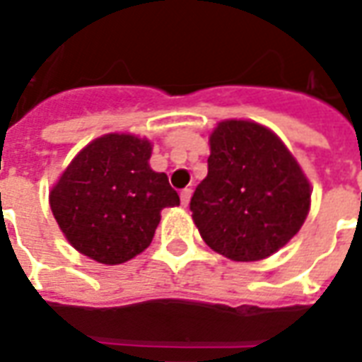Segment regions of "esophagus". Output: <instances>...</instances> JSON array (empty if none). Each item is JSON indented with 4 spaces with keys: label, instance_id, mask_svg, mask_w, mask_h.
I'll return each instance as SVG.
<instances>
[{
    "label": "esophagus",
    "instance_id": "34e87169",
    "mask_svg": "<svg viewBox=\"0 0 362 362\" xmlns=\"http://www.w3.org/2000/svg\"><path fill=\"white\" fill-rule=\"evenodd\" d=\"M189 197H192V189H189V188L182 189V192H180V202H182V205H184V207L189 204Z\"/></svg>",
    "mask_w": 362,
    "mask_h": 362
}]
</instances>
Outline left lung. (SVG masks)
<instances>
[{"label": "left lung", "mask_w": 362, "mask_h": 362, "mask_svg": "<svg viewBox=\"0 0 362 362\" xmlns=\"http://www.w3.org/2000/svg\"><path fill=\"white\" fill-rule=\"evenodd\" d=\"M207 176L189 202L205 244L235 262H258L300 230L310 184L272 129L225 119L209 137Z\"/></svg>", "instance_id": "left-lung-1"}]
</instances>
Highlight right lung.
Here are the masks:
<instances>
[{
	"instance_id": "right-lung-1",
	"label": "right lung",
	"mask_w": 362,
	"mask_h": 362,
	"mask_svg": "<svg viewBox=\"0 0 362 362\" xmlns=\"http://www.w3.org/2000/svg\"><path fill=\"white\" fill-rule=\"evenodd\" d=\"M151 143L129 134L90 141L50 192L62 233L83 256L116 266L153 240L165 207L180 205L165 173L149 166Z\"/></svg>"
}]
</instances>
